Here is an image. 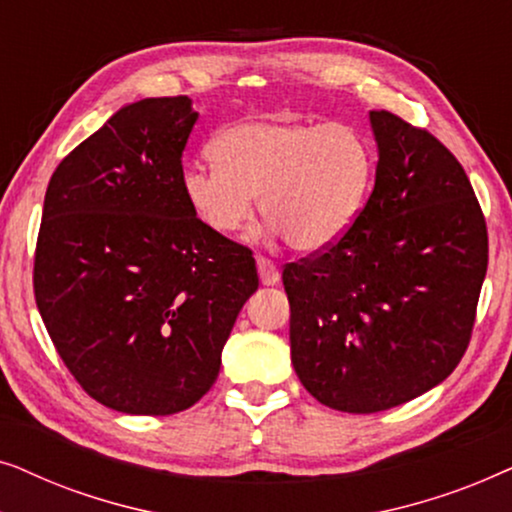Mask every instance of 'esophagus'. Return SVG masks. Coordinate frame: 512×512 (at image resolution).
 <instances>
[{"instance_id": "1", "label": "esophagus", "mask_w": 512, "mask_h": 512, "mask_svg": "<svg viewBox=\"0 0 512 512\" xmlns=\"http://www.w3.org/2000/svg\"><path fill=\"white\" fill-rule=\"evenodd\" d=\"M256 265H258V277H261L263 286H275L279 282V268L275 263L268 261V258L258 256Z\"/></svg>"}]
</instances>
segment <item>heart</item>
I'll use <instances>...</instances> for the list:
<instances>
[{
	"label": "heart",
	"instance_id": "1",
	"mask_svg": "<svg viewBox=\"0 0 512 512\" xmlns=\"http://www.w3.org/2000/svg\"><path fill=\"white\" fill-rule=\"evenodd\" d=\"M212 167L181 177L193 214L216 235H235L256 198L275 233L303 254H319L359 219L373 181L368 139L347 123L247 118L214 139Z\"/></svg>",
	"mask_w": 512,
	"mask_h": 512
}]
</instances>
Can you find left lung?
<instances>
[{
  "label": "left lung",
  "mask_w": 512,
  "mask_h": 512,
  "mask_svg": "<svg viewBox=\"0 0 512 512\" xmlns=\"http://www.w3.org/2000/svg\"><path fill=\"white\" fill-rule=\"evenodd\" d=\"M373 193L352 230L284 268L291 363L319 403L370 415L438 387L471 340L487 226L459 160L370 111Z\"/></svg>",
  "instance_id": "obj_1"
}]
</instances>
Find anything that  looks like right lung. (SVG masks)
<instances>
[{
  "instance_id": "right-lung-1",
  "label": "right lung",
  "mask_w": 512,
  "mask_h": 512,
  "mask_svg": "<svg viewBox=\"0 0 512 512\" xmlns=\"http://www.w3.org/2000/svg\"><path fill=\"white\" fill-rule=\"evenodd\" d=\"M198 121L188 97L116 111L48 181L34 298L69 373L125 415H174L219 377L258 289L247 247L216 235L181 188Z\"/></svg>"
}]
</instances>
